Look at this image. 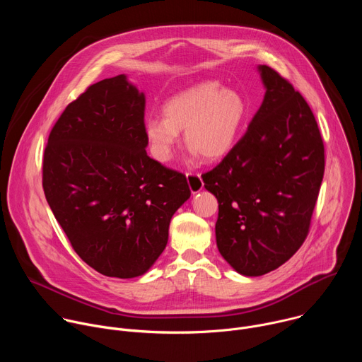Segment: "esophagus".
<instances>
[{
    "label": "esophagus",
    "instance_id": "1",
    "mask_svg": "<svg viewBox=\"0 0 362 362\" xmlns=\"http://www.w3.org/2000/svg\"><path fill=\"white\" fill-rule=\"evenodd\" d=\"M186 179L192 193H197L203 189V180L199 173H186Z\"/></svg>",
    "mask_w": 362,
    "mask_h": 362
}]
</instances>
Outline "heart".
I'll return each mask as SVG.
<instances>
[{
	"instance_id": "b5f03b06",
	"label": "heart",
	"mask_w": 362,
	"mask_h": 362,
	"mask_svg": "<svg viewBox=\"0 0 362 362\" xmlns=\"http://www.w3.org/2000/svg\"><path fill=\"white\" fill-rule=\"evenodd\" d=\"M247 112L239 91L223 88L219 81H202L170 97L163 105L165 117H148L144 136L153 158L162 163L172 160L182 130L193 156L214 162L233 148Z\"/></svg>"
}]
</instances>
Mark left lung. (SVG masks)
Returning a JSON list of instances; mask_svg holds the SVG:
<instances>
[{"mask_svg": "<svg viewBox=\"0 0 362 362\" xmlns=\"http://www.w3.org/2000/svg\"><path fill=\"white\" fill-rule=\"evenodd\" d=\"M264 101L243 137L202 176L219 203L216 245L240 275L261 276L300 247L324 177V141L305 98L257 66Z\"/></svg>", "mask_w": 362, "mask_h": 362, "instance_id": "left-lung-1", "label": "left lung"}]
</instances>
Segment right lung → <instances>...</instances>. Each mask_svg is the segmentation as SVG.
I'll list each match as a JSON object with an SVG mask.
<instances>
[{"mask_svg":"<svg viewBox=\"0 0 362 362\" xmlns=\"http://www.w3.org/2000/svg\"><path fill=\"white\" fill-rule=\"evenodd\" d=\"M144 93L120 74L90 86L48 136L42 187L81 259L112 278L146 274L190 197L186 176L147 156Z\"/></svg>","mask_w":362,"mask_h":362,"instance_id":"1","label":"right lung"}]
</instances>
